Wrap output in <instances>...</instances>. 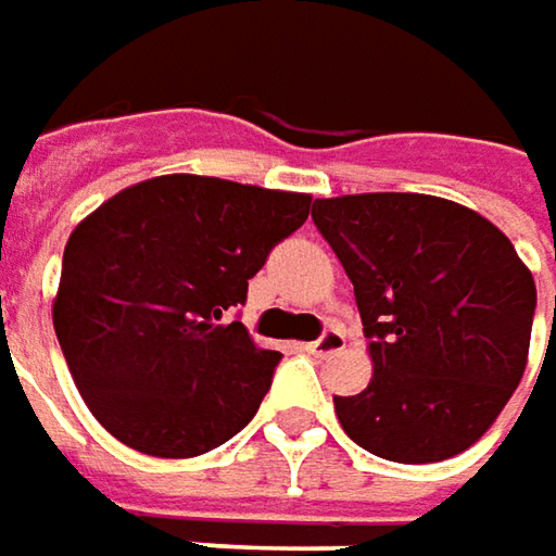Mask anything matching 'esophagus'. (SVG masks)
<instances>
[{
  "mask_svg": "<svg viewBox=\"0 0 556 556\" xmlns=\"http://www.w3.org/2000/svg\"><path fill=\"white\" fill-rule=\"evenodd\" d=\"M343 343H346V337L337 331V328H328V331L321 333L318 340L303 343V350H306L309 355H318V358H328V355L340 353V350H343Z\"/></svg>",
  "mask_w": 556,
  "mask_h": 556,
  "instance_id": "34e87169",
  "label": "esophagus"
}]
</instances>
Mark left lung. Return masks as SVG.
<instances>
[{
	"mask_svg": "<svg viewBox=\"0 0 556 556\" xmlns=\"http://www.w3.org/2000/svg\"><path fill=\"white\" fill-rule=\"evenodd\" d=\"M312 223L353 281L374 362L368 390L333 395L346 437L399 464L470 448L526 371L535 281L514 244L460 203L402 191L315 201Z\"/></svg>",
	"mask_w": 556,
	"mask_h": 556,
	"instance_id": "left-lung-1",
	"label": "left lung"
}]
</instances>
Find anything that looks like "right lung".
Returning <instances> with one entry per match:
<instances>
[{"instance_id":"1","label":"right lung","mask_w":556,"mask_h":556,"mask_svg":"<svg viewBox=\"0 0 556 556\" xmlns=\"http://www.w3.org/2000/svg\"><path fill=\"white\" fill-rule=\"evenodd\" d=\"M309 194L157 176L101 203L64 247L54 333L98 424L154 458H194L256 415L281 353L225 315L309 216Z\"/></svg>"}]
</instances>
